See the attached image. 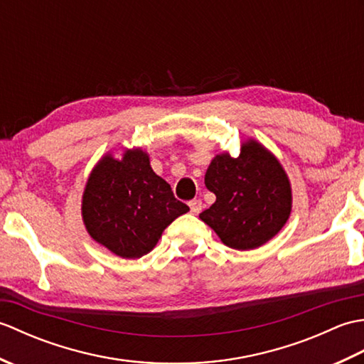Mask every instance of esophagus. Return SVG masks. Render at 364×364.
<instances>
[{"mask_svg": "<svg viewBox=\"0 0 364 364\" xmlns=\"http://www.w3.org/2000/svg\"><path fill=\"white\" fill-rule=\"evenodd\" d=\"M189 208H191V213H192V214H198L200 211H202V208H203L202 200H198V198L191 200V202H189Z\"/></svg>", "mask_w": 364, "mask_h": 364, "instance_id": "obj_1", "label": "esophagus"}]
</instances>
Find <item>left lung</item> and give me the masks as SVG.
I'll use <instances>...</instances> for the list:
<instances>
[{"label":"left lung","mask_w":364,"mask_h":364,"mask_svg":"<svg viewBox=\"0 0 364 364\" xmlns=\"http://www.w3.org/2000/svg\"><path fill=\"white\" fill-rule=\"evenodd\" d=\"M215 202L200 214L220 241L236 250L266 244L289 219L292 194L282 164L259 142L249 139L241 154H218L205 175Z\"/></svg>","instance_id":"1"}]
</instances>
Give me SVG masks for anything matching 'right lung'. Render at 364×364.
<instances>
[{
  "label": "right lung",
  "instance_id": "obj_1",
  "mask_svg": "<svg viewBox=\"0 0 364 364\" xmlns=\"http://www.w3.org/2000/svg\"><path fill=\"white\" fill-rule=\"evenodd\" d=\"M81 211L92 239L117 257L136 259L151 252L162 231L189 206L153 172L149 154L133 149L122 159L106 154L98 161L84 189Z\"/></svg>",
  "mask_w": 364,
  "mask_h": 364
}]
</instances>
